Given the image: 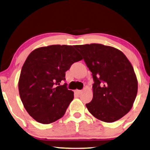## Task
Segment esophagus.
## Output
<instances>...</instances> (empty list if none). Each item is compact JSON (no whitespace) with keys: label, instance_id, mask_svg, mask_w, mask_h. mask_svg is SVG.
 I'll list each match as a JSON object with an SVG mask.
<instances>
[{"label":"esophagus","instance_id":"1","mask_svg":"<svg viewBox=\"0 0 150 150\" xmlns=\"http://www.w3.org/2000/svg\"><path fill=\"white\" fill-rule=\"evenodd\" d=\"M74 93L76 94H77V95H80L82 93V90H74Z\"/></svg>","mask_w":150,"mask_h":150}]
</instances>
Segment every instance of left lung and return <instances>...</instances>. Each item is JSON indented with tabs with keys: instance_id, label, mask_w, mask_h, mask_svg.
<instances>
[{
	"instance_id": "obj_1",
	"label": "left lung",
	"mask_w": 150,
	"mask_h": 150,
	"mask_svg": "<svg viewBox=\"0 0 150 150\" xmlns=\"http://www.w3.org/2000/svg\"><path fill=\"white\" fill-rule=\"evenodd\" d=\"M74 47L82 54L93 79V99L86 104L97 119L113 122L127 114L138 92L134 70L119 49L91 43Z\"/></svg>"
}]
</instances>
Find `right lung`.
<instances>
[{"instance_id":"obj_1","label":"right lung","mask_w":150,"mask_h":150,"mask_svg":"<svg viewBox=\"0 0 150 150\" xmlns=\"http://www.w3.org/2000/svg\"><path fill=\"white\" fill-rule=\"evenodd\" d=\"M82 59L72 45L39 47L29 54L21 70L18 89L25 109L36 121L50 124L63 117L74 92L65 80L66 71Z\"/></svg>"}]
</instances>
